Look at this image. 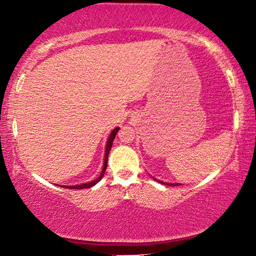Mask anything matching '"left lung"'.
I'll return each instance as SVG.
<instances>
[{
    "label": "left lung",
    "instance_id": "1",
    "mask_svg": "<svg viewBox=\"0 0 256 256\" xmlns=\"http://www.w3.org/2000/svg\"><path fill=\"white\" fill-rule=\"evenodd\" d=\"M153 180H158L159 183H161V184H164V186H180V183H166V182H162V180H156V178H152Z\"/></svg>",
    "mask_w": 256,
    "mask_h": 256
}]
</instances>
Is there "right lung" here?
I'll return each mask as SVG.
<instances>
[{
  "label": "right lung",
  "instance_id": "1",
  "mask_svg": "<svg viewBox=\"0 0 256 256\" xmlns=\"http://www.w3.org/2000/svg\"><path fill=\"white\" fill-rule=\"evenodd\" d=\"M119 129H120L119 127H116V128L113 129V130L111 132V134H110V136H108V142H106L105 154H104V164H103V169H102V172H100V175L98 176V178H97L96 180H92V182H89V183L78 184V186H64V188H92V186H95V184H97L98 182H100V180L102 178H103L104 172H105V170H106V167H108V153H110V151H111L113 140H114L116 135V132H119Z\"/></svg>",
  "mask_w": 256,
  "mask_h": 256
}]
</instances>
